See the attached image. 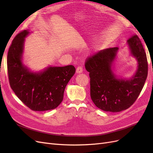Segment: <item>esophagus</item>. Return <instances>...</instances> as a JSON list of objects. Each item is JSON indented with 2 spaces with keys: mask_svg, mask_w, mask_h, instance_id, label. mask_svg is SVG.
Returning <instances> with one entry per match:
<instances>
[{
  "mask_svg": "<svg viewBox=\"0 0 153 153\" xmlns=\"http://www.w3.org/2000/svg\"><path fill=\"white\" fill-rule=\"evenodd\" d=\"M82 71H83V68H82V67H81V66H78L77 68H76V72L77 73H82Z\"/></svg>",
  "mask_w": 153,
  "mask_h": 153,
  "instance_id": "1",
  "label": "esophagus"
}]
</instances>
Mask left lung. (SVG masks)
I'll return each instance as SVG.
<instances>
[{
	"label": "left lung",
	"instance_id": "1",
	"mask_svg": "<svg viewBox=\"0 0 153 153\" xmlns=\"http://www.w3.org/2000/svg\"><path fill=\"white\" fill-rule=\"evenodd\" d=\"M128 44L138 62L136 74L130 80L117 79L111 69L117 47L100 50L85 60V67L89 72L91 98L97 107L106 112H118L130 107L146 80L148 63L141 41L135 34L128 39Z\"/></svg>",
	"mask_w": 153,
	"mask_h": 153
}]
</instances>
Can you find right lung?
Masks as SVG:
<instances>
[{
	"label": "right lung",
	"instance_id": "obj_1",
	"mask_svg": "<svg viewBox=\"0 0 153 153\" xmlns=\"http://www.w3.org/2000/svg\"><path fill=\"white\" fill-rule=\"evenodd\" d=\"M24 30L13 39L7 57V73L11 89L22 103L34 111L52 110L61 104L68 82L75 73L72 65L49 67L43 72L31 73L22 62Z\"/></svg>",
	"mask_w": 153,
	"mask_h": 153
}]
</instances>
